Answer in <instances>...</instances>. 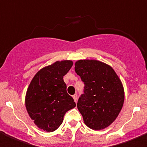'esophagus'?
Instances as JSON below:
<instances>
[{"label": "esophagus", "mask_w": 147, "mask_h": 147, "mask_svg": "<svg viewBox=\"0 0 147 147\" xmlns=\"http://www.w3.org/2000/svg\"><path fill=\"white\" fill-rule=\"evenodd\" d=\"M73 98H74V99L75 102H76V101H77V98H78L77 94H74V96H73Z\"/></svg>", "instance_id": "1"}]
</instances>
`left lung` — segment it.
I'll list each match as a JSON object with an SVG mask.
<instances>
[{
    "mask_svg": "<svg viewBox=\"0 0 147 147\" xmlns=\"http://www.w3.org/2000/svg\"><path fill=\"white\" fill-rule=\"evenodd\" d=\"M75 71L85 84L77 108L85 124L95 130L105 129L118 117L124 101L120 79L108 65L94 59H81Z\"/></svg>",
    "mask_w": 147,
    "mask_h": 147,
    "instance_id": "8db88e82",
    "label": "left lung"
}]
</instances>
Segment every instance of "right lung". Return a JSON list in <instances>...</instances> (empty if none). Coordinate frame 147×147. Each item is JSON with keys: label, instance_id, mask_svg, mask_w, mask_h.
Returning a JSON list of instances; mask_svg holds the SVG:
<instances>
[{"label": "right lung", "instance_id": "right-lung-1", "mask_svg": "<svg viewBox=\"0 0 147 147\" xmlns=\"http://www.w3.org/2000/svg\"><path fill=\"white\" fill-rule=\"evenodd\" d=\"M72 65L71 60L57 61L40 70L30 83L26 95V107L40 129L54 132L62 124L65 113L76 107L63 80Z\"/></svg>", "mask_w": 147, "mask_h": 147}]
</instances>
